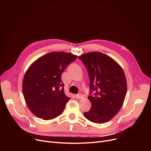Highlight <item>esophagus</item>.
Returning <instances> with one entry per match:
<instances>
[{"label": "esophagus", "instance_id": "34e87169", "mask_svg": "<svg viewBox=\"0 0 151 151\" xmlns=\"http://www.w3.org/2000/svg\"><path fill=\"white\" fill-rule=\"evenodd\" d=\"M76 99H83V96L81 93H78L77 95H76Z\"/></svg>", "mask_w": 151, "mask_h": 151}]
</instances>
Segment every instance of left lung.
<instances>
[{
  "label": "left lung",
  "mask_w": 151,
  "mask_h": 151,
  "mask_svg": "<svg viewBox=\"0 0 151 151\" xmlns=\"http://www.w3.org/2000/svg\"><path fill=\"white\" fill-rule=\"evenodd\" d=\"M79 59L88 69L90 80L91 108L84 115L94 123L107 122L119 111L125 100L127 86L124 70L113 59L100 52L86 53Z\"/></svg>",
  "instance_id": "left-lung-1"
}]
</instances>
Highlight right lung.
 Segmentation results:
<instances>
[{
  "label": "right lung",
  "instance_id": "add662e5",
  "mask_svg": "<svg viewBox=\"0 0 151 151\" xmlns=\"http://www.w3.org/2000/svg\"><path fill=\"white\" fill-rule=\"evenodd\" d=\"M77 55L51 52L34 62L24 76L22 93L26 104L35 116L51 120L63 112L70 98L65 94L61 76Z\"/></svg>",
  "mask_w": 151,
  "mask_h": 151
}]
</instances>
